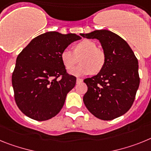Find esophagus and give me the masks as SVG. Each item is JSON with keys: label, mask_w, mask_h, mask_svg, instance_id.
Returning <instances> with one entry per match:
<instances>
[{"label": "esophagus", "mask_w": 151, "mask_h": 151, "mask_svg": "<svg viewBox=\"0 0 151 151\" xmlns=\"http://www.w3.org/2000/svg\"><path fill=\"white\" fill-rule=\"evenodd\" d=\"M81 82H83V79H81V78H77V83H80Z\"/></svg>", "instance_id": "esophagus-1"}]
</instances>
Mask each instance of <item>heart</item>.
<instances>
[{
    "instance_id": "obj_1",
    "label": "heart",
    "mask_w": 151,
    "mask_h": 151,
    "mask_svg": "<svg viewBox=\"0 0 151 151\" xmlns=\"http://www.w3.org/2000/svg\"><path fill=\"white\" fill-rule=\"evenodd\" d=\"M80 58L79 66L69 71L77 77L98 73L103 68L106 63V55L103 50L97 48L94 42L84 39L74 46V51L66 48L61 52V60L66 69L74 68Z\"/></svg>"
}]
</instances>
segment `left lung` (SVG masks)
I'll return each mask as SVG.
<instances>
[{"label": "left lung", "instance_id": "obj_1", "mask_svg": "<svg viewBox=\"0 0 151 151\" xmlns=\"http://www.w3.org/2000/svg\"><path fill=\"white\" fill-rule=\"evenodd\" d=\"M81 36L98 39L106 55L103 69L83 81L88 87L83 103L96 118L112 120L133 104L140 83L138 61L129 45L111 31L95 30Z\"/></svg>", "mask_w": 151, "mask_h": 151}]
</instances>
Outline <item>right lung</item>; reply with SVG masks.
<instances>
[{"label":"right lung","instance_id":"add662e5","mask_svg":"<svg viewBox=\"0 0 151 151\" xmlns=\"http://www.w3.org/2000/svg\"><path fill=\"white\" fill-rule=\"evenodd\" d=\"M80 39L74 33L47 32L34 38L19 54L12 85L16 103L24 115L45 121L61 111L76 84V77L66 73L61 53Z\"/></svg>","mask_w":151,"mask_h":151}]
</instances>
